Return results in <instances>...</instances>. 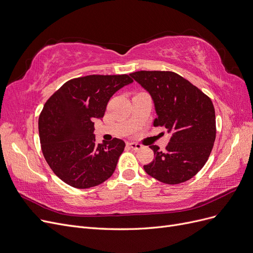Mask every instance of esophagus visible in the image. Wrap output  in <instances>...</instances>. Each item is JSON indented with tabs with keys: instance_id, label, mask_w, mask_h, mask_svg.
I'll return each mask as SVG.
<instances>
[{
	"instance_id": "obj_1",
	"label": "esophagus",
	"mask_w": 253,
	"mask_h": 253,
	"mask_svg": "<svg viewBox=\"0 0 253 253\" xmlns=\"http://www.w3.org/2000/svg\"><path fill=\"white\" fill-rule=\"evenodd\" d=\"M128 146H129L130 148H131V149H133V150H135V151L141 150V149H142V145L136 144V143H129Z\"/></svg>"
}]
</instances>
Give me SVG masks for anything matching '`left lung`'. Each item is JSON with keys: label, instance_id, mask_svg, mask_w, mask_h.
<instances>
[{"label": "left lung", "instance_id": "left-lung-1", "mask_svg": "<svg viewBox=\"0 0 253 253\" xmlns=\"http://www.w3.org/2000/svg\"><path fill=\"white\" fill-rule=\"evenodd\" d=\"M151 96L156 119L172 136L166 151L150 146L154 160L144 166L153 178L167 184L190 180L208 162L216 138V115L211 100L173 72L139 71L130 74Z\"/></svg>", "mask_w": 253, "mask_h": 253}]
</instances>
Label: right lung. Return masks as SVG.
<instances>
[{
  "label": "right lung",
  "instance_id": "obj_1",
  "mask_svg": "<svg viewBox=\"0 0 253 253\" xmlns=\"http://www.w3.org/2000/svg\"><path fill=\"white\" fill-rule=\"evenodd\" d=\"M132 82L128 75H89L65 82L45 102L39 120L42 150L63 182L88 189L114 174L125 143L96 144L93 121L102 120L109 99Z\"/></svg>",
  "mask_w": 253,
  "mask_h": 253
}]
</instances>
